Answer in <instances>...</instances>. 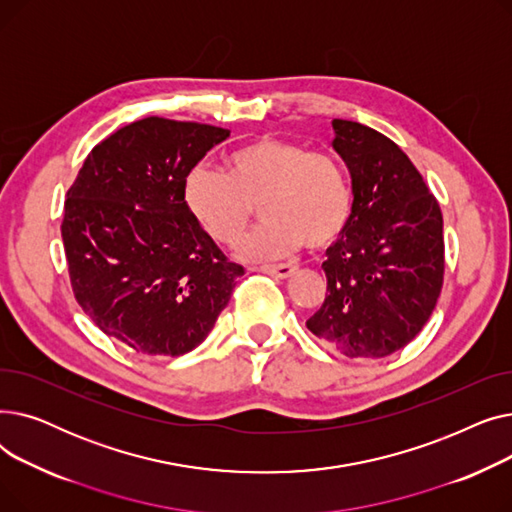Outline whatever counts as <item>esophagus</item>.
Returning a JSON list of instances; mask_svg holds the SVG:
<instances>
[{"label":"esophagus","instance_id":"34e87169","mask_svg":"<svg viewBox=\"0 0 512 512\" xmlns=\"http://www.w3.org/2000/svg\"><path fill=\"white\" fill-rule=\"evenodd\" d=\"M255 270L263 272L267 276H274V278H288L294 274L297 267L288 265V263H274V265H259V267H255Z\"/></svg>","mask_w":512,"mask_h":512}]
</instances>
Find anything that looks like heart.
Here are the masks:
<instances>
[{"label": "heart", "mask_w": 512, "mask_h": 512, "mask_svg": "<svg viewBox=\"0 0 512 512\" xmlns=\"http://www.w3.org/2000/svg\"><path fill=\"white\" fill-rule=\"evenodd\" d=\"M182 203L195 224L220 245H234L253 222L263 226L242 242L249 257L326 249L353 215V186L342 161L328 151L261 137L226 157V172L197 164L182 180Z\"/></svg>", "instance_id": "obj_1"}]
</instances>
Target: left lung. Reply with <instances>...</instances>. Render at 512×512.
<instances>
[{
    "label": "left lung",
    "mask_w": 512,
    "mask_h": 512,
    "mask_svg": "<svg viewBox=\"0 0 512 512\" xmlns=\"http://www.w3.org/2000/svg\"><path fill=\"white\" fill-rule=\"evenodd\" d=\"M334 149L353 178V215L321 263L324 305L307 328L351 359H382L427 324L444 282V222L436 197L394 141L332 120Z\"/></svg>",
    "instance_id": "1"
}]
</instances>
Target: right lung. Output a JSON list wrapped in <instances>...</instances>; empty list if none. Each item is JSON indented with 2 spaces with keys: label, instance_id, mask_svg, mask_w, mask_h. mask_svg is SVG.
Masks as SVG:
<instances>
[{
  "label": "right lung",
  "instance_id": "right-lung-1",
  "mask_svg": "<svg viewBox=\"0 0 512 512\" xmlns=\"http://www.w3.org/2000/svg\"><path fill=\"white\" fill-rule=\"evenodd\" d=\"M230 130L143 118L91 149L68 188L62 240L74 299L143 357L197 348L245 274L195 224L182 180Z\"/></svg>",
  "mask_w": 512,
  "mask_h": 512
}]
</instances>
